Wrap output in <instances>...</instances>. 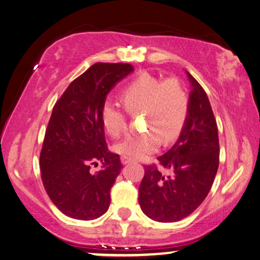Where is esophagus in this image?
<instances>
[{
	"label": "esophagus",
	"instance_id": "obj_1",
	"mask_svg": "<svg viewBox=\"0 0 260 260\" xmlns=\"http://www.w3.org/2000/svg\"><path fill=\"white\" fill-rule=\"evenodd\" d=\"M132 158H129V157H126V156H121V162H122V164H128L132 162Z\"/></svg>",
	"mask_w": 260,
	"mask_h": 260
}]
</instances>
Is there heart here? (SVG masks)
<instances>
[{
    "label": "heart",
    "instance_id": "heart-1",
    "mask_svg": "<svg viewBox=\"0 0 260 260\" xmlns=\"http://www.w3.org/2000/svg\"><path fill=\"white\" fill-rule=\"evenodd\" d=\"M121 100L131 115L144 114L143 133L129 134L114 146L117 153L138 159L158 150L164 141L175 139L188 115L189 101L179 79L166 80L150 74H140L121 93ZM102 126L110 137H120L127 129V116L117 104L106 102L101 109Z\"/></svg>",
    "mask_w": 260,
    "mask_h": 260
}]
</instances>
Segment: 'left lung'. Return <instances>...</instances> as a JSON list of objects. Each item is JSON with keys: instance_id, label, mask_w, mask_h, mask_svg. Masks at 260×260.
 I'll return each instance as SVG.
<instances>
[{"instance_id": "1", "label": "left lung", "mask_w": 260, "mask_h": 260, "mask_svg": "<svg viewBox=\"0 0 260 260\" xmlns=\"http://www.w3.org/2000/svg\"><path fill=\"white\" fill-rule=\"evenodd\" d=\"M192 86L188 115L179 139L159 156L158 167H145L139 187V204L147 217L157 222H177L198 208L209 194L219 163L217 123L208 94L186 72Z\"/></svg>"}]
</instances>
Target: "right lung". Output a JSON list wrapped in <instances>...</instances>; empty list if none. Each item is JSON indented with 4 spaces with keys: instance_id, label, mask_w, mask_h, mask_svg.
<instances>
[{
    "instance_id": "1",
    "label": "right lung",
    "mask_w": 260,
    "mask_h": 260,
    "mask_svg": "<svg viewBox=\"0 0 260 260\" xmlns=\"http://www.w3.org/2000/svg\"><path fill=\"white\" fill-rule=\"evenodd\" d=\"M133 71L129 63H94L54 106L39 166L49 198L68 217L90 221L109 209L122 164L119 154L108 151L101 109L111 88ZM98 162L101 169L91 172Z\"/></svg>"
}]
</instances>
